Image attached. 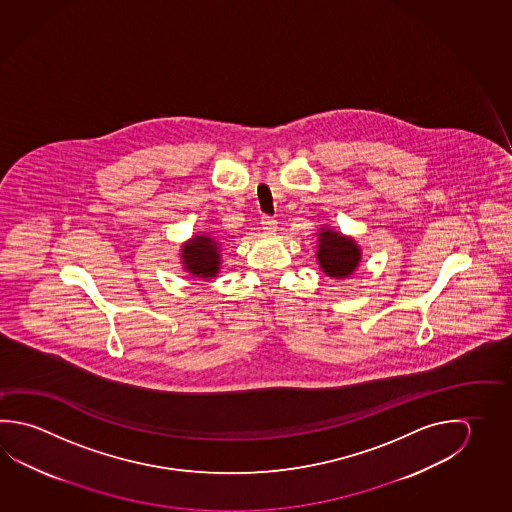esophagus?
Returning <instances> with one entry per match:
<instances>
[{
    "label": "esophagus",
    "instance_id": "obj_1",
    "mask_svg": "<svg viewBox=\"0 0 512 512\" xmlns=\"http://www.w3.org/2000/svg\"><path fill=\"white\" fill-rule=\"evenodd\" d=\"M276 225H278V220H276L274 216H269V214H263V216H261V227H263L265 231H276Z\"/></svg>",
    "mask_w": 512,
    "mask_h": 512
}]
</instances>
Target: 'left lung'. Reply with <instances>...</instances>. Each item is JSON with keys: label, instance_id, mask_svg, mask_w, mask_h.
I'll use <instances>...</instances> for the list:
<instances>
[{"label": "left lung", "instance_id": "obj_1", "mask_svg": "<svg viewBox=\"0 0 512 512\" xmlns=\"http://www.w3.org/2000/svg\"><path fill=\"white\" fill-rule=\"evenodd\" d=\"M319 236L321 238H319L317 260L321 269L325 270L330 278L350 276L361 260V252L357 249L354 240L344 238L341 234L332 233V231H321Z\"/></svg>", "mask_w": 512, "mask_h": 512}]
</instances>
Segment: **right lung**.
I'll use <instances>...</instances> for the list:
<instances>
[{"instance_id": "1", "label": "right lung", "mask_w": 512, "mask_h": 512, "mask_svg": "<svg viewBox=\"0 0 512 512\" xmlns=\"http://www.w3.org/2000/svg\"><path fill=\"white\" fill-rule=\"evenodd\" d=\"M186 270L195 274L198 278H213L218 272L220 254H218V242L207 236H196L195 240L187 243L182 249Z\"/></svg>"}]
</instances>
